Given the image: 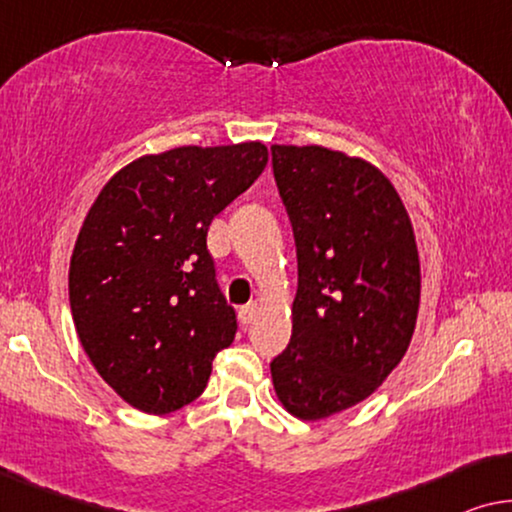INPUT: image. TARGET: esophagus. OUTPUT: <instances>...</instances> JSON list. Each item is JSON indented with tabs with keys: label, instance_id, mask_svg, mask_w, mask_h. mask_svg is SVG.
<instances>
[{
	"label": "esophagus",
	"instance_id": "1",
	"mask_svg": "<svg viewBox=\"0 0 512 512\" xmlns=\"http://www.w3.org/2000/svg\"><path fill=\"white\" fill-rule=\"evenodd\" d=\"M257 311H259V304H257V301H250V304L241 306V308H239V320H241V325H243V327L250 325V322L255 320Z\"/></svg>",
	"mask_w": 512,
	"mask_h": 512
}]
</instances>
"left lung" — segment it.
Instances as JSON below:
<instances>
[{"label": "left lung", "instance_id": "obj_1", "mask_svg": "<svg viewBox=\"0 0 512 512\" xmlns=\"http://www.w3.org/2000/svg\"><path fill=\"white\" fill-rule=\"evenodd\" d=\"M299 285L292 338L271 362L283 406L322 420L364 401L406 355L420 308V257L394 185L322 146H271Z\"/></svg>", "mask_w": 512, "mask_h": 512}]
</instances>
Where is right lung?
<instances>
[{
	"label": "right lung",
	"instance_id": "right-lung-1",
	"mask_svg": "<svg viewBox=\"0 0 512 512\" xmlns=\"http://www.w3.org/2000/svg\"><path fill=\"white\" fill-rule=\"evenodd\" d=\"M266 162L259 141L139 157L104 185L83 222L69 266L78 338L99 376L143 413L197 399L215 355L234 341L236 313L206 234Z\"/></svg>",
	"mask_w": 512,
	"mask_h": 512
}]
</instances>
